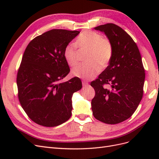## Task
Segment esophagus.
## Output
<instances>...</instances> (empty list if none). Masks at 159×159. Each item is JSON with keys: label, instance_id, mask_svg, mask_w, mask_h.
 Returning a JSON list of instances; mask_svg holds the SVG:
<instances>
[{"label": "esophagus", "instance_id": "esophagus-1", "mask_svg": "<svg viewBox=\"0 0 159 159\" xmlns=\"http://www.w3.org/2000/svg\"><path fill=\"white\" fill-rule=\"evenodd\" d=\"M82 85H83L84 87H85V86H88L89 84H88V83L86 82V81H82Z\"/></svg>", "mask_w": 159, "mask_h": 159}]
</instances>
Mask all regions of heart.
Here are the masks:
<instances>
[{
	"label": "heart",
	"instance_id": "heart-1",
	"mask_svg": "<svg viewBox=\"0 0 159 159\" xmlns=\"http://www.w3.org/2000/svg\"><path fill=\"white\" fill-rule=\"evenodd\" d=\"M75 44L80 50H87L89 53L87 60L89 64H80L71 70L74 76L91 80L97 75L102 68L108 66L112 59L113 48L111 42L101 34L91 30L81 32L77 38ZM73 44L67 45L64 49L65 60L70 66H74L78 61V52Z\"/></svg>",
	"mask_w": 159,
	"mask_h": 159
}]
</instances>
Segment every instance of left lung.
<instances>
[{"instance_id": "obj_1", "label": "left lung", "mask_w": 159, "mask_h": 159, "mask_svg": "<svg viewBox=\"0 0 159 159\" xmlns=\"http://www.w3.org/2000/svg\"><path fill=\"white\" fill-rule=\"evenodd\" d=\"M94 28L104 32L111 42L113 54L106 69L91 82L95 91L91 109L99 121L119 123L131 117L141 102L145 69L136 43L121 27L108 23ZM107 84L110 89L104 87Z\"/></svg>"}]
</instances>
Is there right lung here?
Returning a JSON list of instances; mask_svg holds the SVG:
<instances>
[{
    "instance_id": "right-lung-1",
    "label": "right lung",
    "mask_w": 159,
    "mask_h": 159,
    "mask_svg": "<svg viewBox=\"0 0 159 159\" xmlns=\"http://www.w3.org/2000/svg\"><path fill=\"white\" fill-rule=\"evenodd\" d=\"M80 32L49 30L34 38L24 53L17 73L18 97L28 116L40 125L56 127L71 117L72 95L81 89V81L78 77L60 81L70 71L65 48Z\"/></svg>"
}]
</instances>
